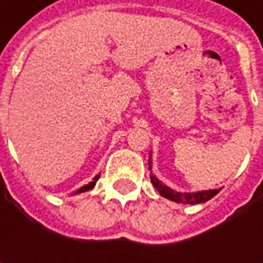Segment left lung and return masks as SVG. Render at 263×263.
<instances>
[{
    "label": "left lung",
    "instance_id": "8db88e82",
    "mask_svg": "<svg viewBox=\"0 0 263 263\" xmlns=\"http://www.w3.org/2000/svg\"><path fill=\"white\" fill-rule=\"evenodd\" d=\"M152 154H149V170H152ZM151 183L155 186L159 195L162 197H167L173 202H177V203H184V205H196V203H203V202H208L209 199L217 195L219 192V189H214V190H200V192H177V190H173L170 189L165 184H162L161 180H158V177H155L151 171Z\"/></svg>",
    "mask_w": 263,
    "mask_h": 263
}]
</instances>
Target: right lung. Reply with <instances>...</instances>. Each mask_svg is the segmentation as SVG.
Segmentation results:
<instances>
[{
	"label": "right lung",
	"instance_id": "add662e5",
	"mask_svg": "<svg viewBox=\"0 0 263 263\" xmlns=\"http://www.w3.org/2000/svg\"><path fill=\"white\" fill-rule=\"evenodd\" d=\"M99 177H101V174H98V176L93 177V180H92V181H90L89 184H86V186H82L80 189H79V190H77V192H74L73 195H79V193H83V192H87V190L93 189V187H95V184H96V181L99 180Z\"/></svg>",
	"mask_w": 263,
	"mask_h": 263
}]
</instances>
